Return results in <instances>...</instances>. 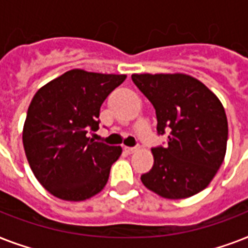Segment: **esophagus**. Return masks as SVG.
<instances>
[{"label": "esophagus", "mask_w": 248, "mask_h": 248, "mask_svg": "<svg viewBox=\"0 0 248 248\" xmlns=\"http://www.w3.org/2000/svg\"><path fill=\"white\" fill-rule=\"evenodd\" d=\"M124 151L127 152L128 155H131V153H135L136 151H139V147H124Z\"/></svg>", "instance_id": "1"}]
</instances>
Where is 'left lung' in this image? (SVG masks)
Returning a JSON list of instances; mask_svg holds the SVG:
<instances>
[{
    "label": "left lung",
    "mask_w": 248,
    "mask_h": 248,
    "mask_svg": "<svg viewBox=\"0 0 248 248\" xmlns=\"http://www.w3.org/2000/svg\"><path fill=\"white\" fill-rule=\"evenodd\" d=\"M155 109L157 131H169L166 147L152 149L155 163L141 181L167 200L192 197L207 186L223 163L228 120L219 97L192 76L132 75Z\"/></svg>",
    "instance_id": "obj_1"
}]
</instances>
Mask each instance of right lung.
<instances>
[{
  "label": "right lung",
  "instance_id": "add662e5",
  "mask_svg": "<svg viewBox=\"0 0 248 248\" xmlns=\"http://www.w3.org/2000/svg\"><path fill=\"white\" fill-rule=\"evenodd\" d=\"M126 75L72 69L42 86L29 104L23 145L36 179L64 201H85L101 192L122 148L97 143L100 107Z\"/></svg>",
  "mask_w": 248,
  "mask_h": 248
}]
</instances>
